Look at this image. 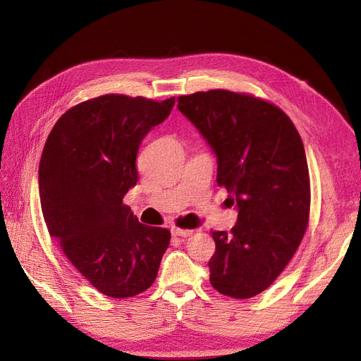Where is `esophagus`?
Segmentation results:
<instances>
[{
	"mask_svg": "<svg viewBox=\"0 0 361 361\" xmlns=\"http://www.w3.org/2000/svg\"><path fill=\"white\" fill-rule=\"evenodd\" d=\"M171 233L174 236H182V238H187L190 235H192V231L190 228H180V227H171Z\"/></svg>",
	"mask_w": 361,
	"mask_h": 361,
	"instance_id": "esophagus-1",
	"label": "esophagus"
}]
</instances>
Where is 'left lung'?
<instances>
[{"label": "left lung", "instance_id": "1", "mask_svg": "<svg viewBox=\"0 0 361 361\" xmlns=\"http://www.w3.org/2000/svg\"><path fill=\"white\" fill-rule=\"evenodd\" d=\"M218 159L216 183L233 195L238 223L212 231L215 290L247 300L268 289L300 247L310 215L302 140L289 116L250 93L209 90L178 97Z\"/></svg>", "mask_w": 361, "mask_h": 361}]
</instances>
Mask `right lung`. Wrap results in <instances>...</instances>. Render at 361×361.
I'll list each match as a JSON object with an SVG mask.
<instances>
[{"mask_svg": "<svg viewBox=\"0 0 361 361\" xmlns=\"http://www.w3.org/2000/svg\"><path fill=\"white\" fill-rule=\"evenodd\" d=\"M173 105L174 97L97 96L69 108L43 147L39 191L49 235L106 297L149 289L170 244L169 228L138 223L123 195L138 180L141 140Z\"/></svg>", "mask_w": 361, "mask_h": 361, "instance_id": "right-lung-1", "label": "right lung"}]
</instances>
